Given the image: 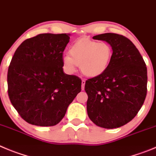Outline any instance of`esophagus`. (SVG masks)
<instances>
[{
  "label": "esophagus",
  "mask_w": 156,
  "mask_h": 156,
  "mask_svg": "<svg viewBox=\"0 0 156 156\" xmlns=\"http://www.w3.org/2000/svg\"><path fill=\"white\" fill-rule=\"evenodd\" d=\"M85 80H82L81 81V89L84 90V88H85Z\"/></svg>",
  "instance_id": "obj_1"
}]
</instances>
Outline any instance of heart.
Here are the masks:
<instances>
[{"instance_id":"heart-1","label":"heart","mask_w":156,"mask_h":156,"mask_svg":"<svg viewBox=\"0 0 156 156\" xmlns=\"http://www.w3.org/2000/svg\"><path fill=\"white\" fill-rule=\"evenodd\" d=\"M69 53L70 56L65 55L62 58L67 71L72 73L78 65L81 73L90 78L105 72L112 58V48L105 41H78L71 45Z\"/></svg>"}]
</instances>
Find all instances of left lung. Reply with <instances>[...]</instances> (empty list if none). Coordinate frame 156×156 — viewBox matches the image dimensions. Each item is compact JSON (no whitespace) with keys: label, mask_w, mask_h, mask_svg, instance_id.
<instances>
[{"label":"left lung","mask_w":156,"mask_h":156,"mask_svg":"<svg viewBox=\"0 0 156 156\" xmlns=\"http://www.w3.org/2000/svg\"><path fill=\"white\" fill-rule=\"evenodd\" d=\"M111 45L112 58L101 75L85 82L87 112L96 126L115 129L132 121L147 94V68L134 44L123 35L105 33L93 37Z\"/></svg>","instance_id":"8db88e82"}]
</instances>
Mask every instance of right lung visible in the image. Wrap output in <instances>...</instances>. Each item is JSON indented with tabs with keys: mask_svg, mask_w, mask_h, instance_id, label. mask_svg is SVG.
<instances>
[{
	"mask_svg": "<svg viewBox=\"0 0 156 156\" xmlns=\"http://www.w3.org/2000/svg\"><path fill=\"white\" fill-rule=\"evenodd\" d=\"M70 34H40L23 41L8 71V96L29 124L53 126L81 90V80L64 72L63 51Z\"/></svg>",
	"mask_w": 156,
	"mask_h": 156,
	"instance_id": "add662e5",
	"label": "right lung"
}]
</instances>
